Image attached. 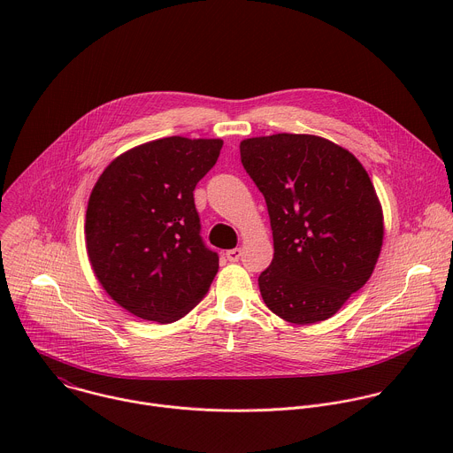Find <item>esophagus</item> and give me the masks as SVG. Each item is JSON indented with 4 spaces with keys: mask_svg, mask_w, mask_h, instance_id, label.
Segmentation results:
<instances>
[{
    "mask_svg": "<svg viewBox=\"0 0 453 453\" xmlns=\"http://www.w3.org/2000/svg\"><path fill=\"white\" fill-rule=\"evenodd\" d=\"M240 256H242V250L236 247V249H229V250H226V257L229 262H238L240 260Z\"/></svg>",
    "mask_w": 453,
    "mask_h": 453,
    "instance_id": "obj_1",
    "label": "esophagus"
}]
</instances>
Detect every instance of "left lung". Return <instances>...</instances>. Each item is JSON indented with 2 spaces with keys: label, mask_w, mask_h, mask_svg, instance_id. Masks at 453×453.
<instances>
[{
  "label": "left lung",
  "mask_w": 453,
  "mask_h": 453,
  "mask_svg": "<svg viewBox=\"0 0 453 453\" xmlns=\"http://www.w3.org/2000/svg\"><path fill=\"white\" fill-rule=\"evenodd\" d=\"M240 157L271 217L274 257L257 278L265 304L294 325L330 319L381 250L383 213L365 168L311 134L249 138Z\"/></svg>",
  "instance_id": "left-lung-1"
}]
</instances>
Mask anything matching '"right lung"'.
<instances>
[{"label":"right lung","instance_id":"1","mask_svg":"<svg viewBox=\"0 0 453 453\" xmlns=\"http://www.w3.org/2000/svg\"><path fill=\"white\" fill-rule=\"evenodd\" d=\"M222 140L170 136L127 150L98 177L86 211V247L104 290L161 325L208 294L219 254L201 236L193 201Z\"/></svg>","mask_w":453,"mask_h":453}]
</instances>
